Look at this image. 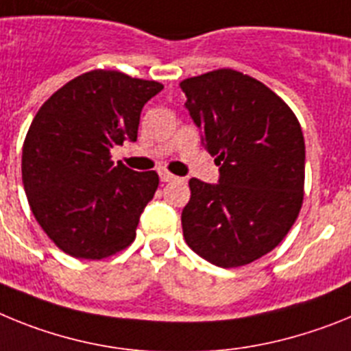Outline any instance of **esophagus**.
<instances>
[{
    "instance_id": "esophagus-1",
    "label": "esophagus",
    "mask_w": 351,
    "mask_h": 351,
    "mask_svg": "<svg viewBox=\"0 0 351 351\" xmlns=\"http://www.w3.org/2000/svg\"><path fill=\"white\" fill-rule=\"evenodd\" d=\"M158 178H160V182H171L176 176L171 175L169 171H166V169H162V171H158Z\"/></svg>"
}]
</instances>
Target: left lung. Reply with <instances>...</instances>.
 I'll return each instance as SVG.
<instances>
[{"instance_id":"obj_1","label":"left lung","mask_w":351,"mask_h":351,"mask_svg":"<svg viewBox=\"0 0 351 351\" xmlns=\"http://www.w3.org/2000/svg\"><path fill=\"white\" fill-rule=\"evenodd\" d=\"M219 184L189 180L185 242L222 268L242 267L277 247L304 199L306 145L288 104L254 77L219 69L180 83Z\"/></svg>"}]
</instances>
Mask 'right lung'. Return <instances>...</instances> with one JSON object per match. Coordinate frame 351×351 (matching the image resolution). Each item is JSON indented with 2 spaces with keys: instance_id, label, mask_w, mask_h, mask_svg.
Listing matches in <instances>:
<instances>
[{
  "instance_id": "obj_1",
  "label": "right lung",
  "mask_w": 351,
  "mask_h": 351,
  "mask_svg": "<svg viewBox=\"0 0 351 351\" xmlns=\"http://www.w3.org/2000/svg\"><path fill=\"white\" fill-rule=\"evenodd\" d=\"M157 81L91 70L44 102L23 146L29 208L49 239L79 260L129 247L158 187L155 171L111 160V148L136 141L141 109L162 90Z\"/></svg>"
}]
</instances>
